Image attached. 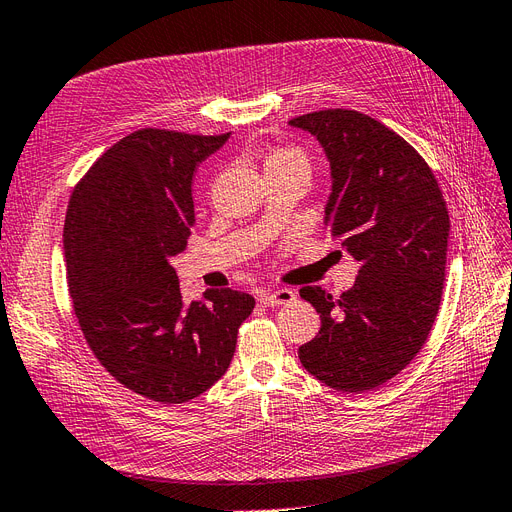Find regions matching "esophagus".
I'll use <instances>...</instances> for the list:
<instances>
[{"mask_svg": "<svg viewBox=\"0 0 512 512\" xmlns=\"http://www.w3.org/2000/svg\"><path fill=\"white\" fill-rule=\"evenodd\" d=\"M256 297H258V301H260L262 305L273 307V305L292 303L294 297H297V294H294V292L288 290V288H277V290H260V292L256 294Z\"/></svg>", "mask_w": 512, "mask_h": 512, "instance_id": "34e87169", "label": "esophagus"}]
</instances>
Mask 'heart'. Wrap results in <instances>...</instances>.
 <instances>
[{"mask_svg":"<svg viewBox=\"0 0 512 512\" xmlns=\"http://www.w3.org/2000/svg\"><path fill=\"white\" fill-rule=\"evenodd\" d=\"M288 166H299V168H309L305 153L299 147L292 145H280L269 151V156L265 160V170H275V168H288Z\"/></svg>","mask_w":512,"mask_h":512,"instance_id":"obj_1","label":"heart"}]
</instances>
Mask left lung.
Listing matches in <instances>:
<instances>
[{
  "label": "left lung",
  "instance_id": "8db88e82",
  "mask_svg": "<svg viewBox=\"0 0 512 512\" xmlns=\"http://www.w3.org/2000/svg\"><path fill=\"white\" fill-rule=\"evenodd\" d=\"M288 123L316 136L327 156L324 226L361 265L339 299L320 286L301 288L322 324L299 359L335 391L376 389L414 359L438 316L451 232L446 203L427 162L380 121L329 108Z\"/></svg>",
  "mask_w": 512,
  "mask_h": 512
}]
</instances>
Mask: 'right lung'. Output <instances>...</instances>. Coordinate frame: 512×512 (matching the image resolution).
Segmentation results:
<instances>
[{"label":"right lung","mask_w":512,"mask_h":512,"mask_svg":"<svg viewBox=\"0 0 512 512\" xmlns=\"http://www.w3.org/2000/svg\"><path fill=\"white\" fill-rule=\"evenodd\" d=\"M228 138L138 130L87 170L66 213L68 288L89 348L126 389L162 404L226 374L256 305L230 288L185 303L170 265L196 222V168Z\"/></svg>","instance_id":"right-lung-1"}]
</instances>
